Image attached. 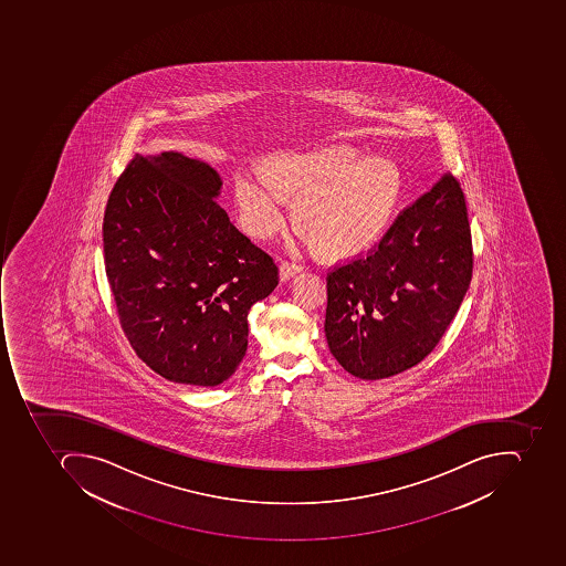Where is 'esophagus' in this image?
<instances>
[{
  "mask_svg": "<svg viewBox=\"0 0 566 566\" xmlns=\"http://www.w3.org/2000/svg\"><path fill=\"white\" fill-rule=\"evenodd\" d=\"M303 270V266L296 261L284 260L281 263V279L282 281H287V279L293 277L296 273H300Z\"/></svg>",
  "mask_w": 566,
  "mask_h": 566,
  "instance_id": "1",
  "label": "esophagus"
}]
</instances>
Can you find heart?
<instances>
[{"instance_id":"obj_1","label":"heart","mask_w":566,"mask_h":566,"mask_svg":"<svg viewBox=\"0 0 566 566\" xmlns=\"http://www.w3.org/2000/svg\"><path fill=\"white\" fill-rule=\"evenodd\" d=\"M400 172L349 149L269 160L265 175L239 172L233 199L245 232L270 237L284 221V196H296L294 220L331 256L358 253L385 232L400 199Z\"/></svg>"}]
</instances>
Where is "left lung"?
<instances>
[{
    "instance_id": "obj_1",
    "label": "left lung",
    "mask_w": 566,
    "mask_h": 566,
    "mask_svg": "<svg viewBox=\"0 0 566 566\" xmlns=\"http://www.w3.org/2000/svg\"><path fill=\"white\" fill-rule=\"evenodd\" d=\"M473 277V242L452 172L398 213L367 254L327 273L325 336L353 376L382 379L424 360Z\"/></svg>"
}]
</instances>
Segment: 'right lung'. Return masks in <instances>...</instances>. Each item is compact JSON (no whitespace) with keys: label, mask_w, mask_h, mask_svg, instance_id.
Returning <instances> with one entry per match:
<instances>
[{"label":"right lung","mask_w":566,"mask_h":566,"mask_svg":"<svg viewBox=\"0 0 566 566\" xmlns=\"http://www.w3.org/2000/svg\"><path fill=\"white\" fill-rule=\"evenodd\" d=\"M218 172L178 153L135 156L104 214V260L120 329L154 373L227 381L248 349V312L279 284L266 251L214 197Z\"/></svg>","instance_id":"1"}]
</instances>
